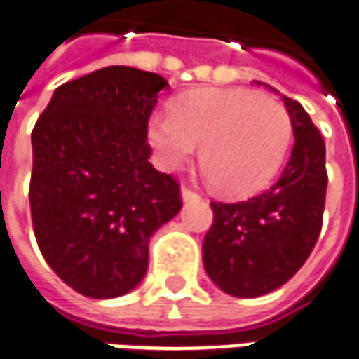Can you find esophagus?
<instances>
[{
	"instance_id": "1",
	"label": "esophagus",
	"mask_w": 359,
	"mask_h": 359,
	"mask_svg": "<svg viewBox=\"0 0 359 359\" xmlns=\"http://www.w3.org/2000/svg\"><path fill=\"white\" fill-rule=\"evenodd\" d=\"M180 196H182V200H184V202H188V200H196V198H200V194H198V192H194L192 188L182 187L180 188Z\"/></svg>"
}]
</instances>
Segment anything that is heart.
Instances as JSON below:
<instances>
[{
    "label": "heart",
    "mask_w": 359,
    "mask_h": 359,
    "mask_svg": "<svg viewBox=\"0 0 359 359\" xmlns=\"http://www.w3.org/2000/svg\"><path fill=\"white\" fill-rule=\"evenodd\" d=\"M147 137L165 169H179L200 151L214 187L227 196L262 188L284 161L292 118L278 101L245 89H200L180 97L172 114H155Z\"/></svg>",
    "instance_id": "b5f03b06"
}]
</instances>
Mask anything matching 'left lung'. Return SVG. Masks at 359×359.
<instances>
[{
    "instance_id": "1",
    "label": "left lung",
    "mask_w": 359,
    "mask_h": 359,
    "mask_svg": "<svg viewBox=\"0 0 359 359\" xmlns=\"http://www.w3.org/2000/svg\"><path fill=\"white\" fill-rule=\"evenodd\" d=\"M282 99L295 137L282 175L249 200L210 202L214 223L202 245L204 268L235 297H258L284 285L309 258L323 227L325 142L302 104Z\"/></svg>"
}]
</instances>
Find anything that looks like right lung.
Wrapping results in <instances>:
<instances>
[{
	"mask_svg": "<svg viewBox=\"0 0 359 359\" xmlns=\"http://www.w3.org/2000/svg\"><path fill=\"white\" fill-rule=\"evenodd\" d=\"M161 75L109 66L60 85L32 130L29 198L42 257L75 292L110 299L147 272L149 239L182 208L147 161Z\"/></svg>",
	"mask_w": 359,
	"mask_h": 359,
	"instance_id": "add662e5",
	"label": "right lung"
}]
</instances>
